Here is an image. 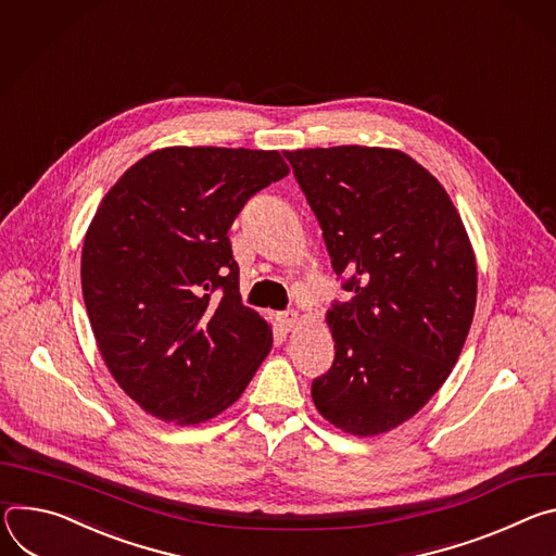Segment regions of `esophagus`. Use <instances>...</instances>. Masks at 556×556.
Returning a JSON list of instances; mask_svg holds the SVG:
<instances>
[{
	"label": "esophagus",
	"instance_id": "1",
	"mask_svg": "<svg viewBox=\"0 0 556 556\" xmlns=\"http://www.w3.org/2000/svg\"><path fill=\"white\" fill-rule=\"evenodd\" d=\"M278 323L285 331H293V327L298 325V314L295 312H285V314H278Z\"/></svg>",
	"mask_w": 556,
	"mask_h": 556
}]
</instances>
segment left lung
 <instances>
[{
	"label": "left lung",
	"mask_w": 556,
	"mask_h": 556,
	"mask_svg": "<svg viewBox=\"0 0 556 556\" xmlns=\"http://www.w3.org/2000/svg\"><path fill=\"white\" fill-rule=\"evenodd\" d=\"M355 295L327 312L336 359L314 380L318 413L376 438L433 397L464 349L477 263L444 185L393 148L285 152Z\"/></svg>",
	"instance_id": "8db88e82"
}]
</instances>
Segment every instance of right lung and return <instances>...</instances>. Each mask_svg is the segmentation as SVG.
I'll list each match as a JSON object with an SVG mask.
<instances>
[{
    "label": "right lung",
    "instance_id": "right-lung-1",
    "mask_svg": "<svg viewBox=\"0 0 556 556\" xmlns=\"http://www.w3.org/2000/svg\"><path fill=\"white\" fill-rule=\"evenodd\" d=\"M287 174L276 150L174 146L123 172L97 207L86 309L108 371L148 415L178 426L220 415L271 351V325L240 302L227 231Z\"/></svg>",
    "mask_w": 556,
    "mask_h": 556
}]
</instances>
